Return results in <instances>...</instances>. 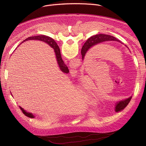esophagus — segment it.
Here are the masks:
<instances>
[{
    "mask_svg": "<svg viewBox=\"0 0 146 146\" xmlns=\"http://www.w3.org/2000/svg\"><path fill=\"white\" fill-rule=\"evenodd\" d=\"M70 73L71 75H72L73 76H77V74H78V71L76 69H71L70 71Z\"/></svg>",
    "mask_w": 146,
    "mask_h": 146,
    "instance_id": "34e87169",
    "label": "esophagus"
}]
</instances>
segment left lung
<instances>
[{
	"mask_svg": "<svg viewBox=\"0 0 146 146\" xmlns=\"http://www.w3.org/2000/svg\"><path fill=\"white\" fill-rule=\"evenodd\" d=\"M110 40H113V41H119V42L121 43V41L118 40L117 38H115L114 36L109 35H105V34H99L96 35L95 36H93L91 37H90L86 42L85 43L84 45L82 46V49H81V55H82V58L84 59V56L88 51L90 48H91L92 47H94V46L100 44L102 42H104V41H110ZM132 99V96L121 100L118 102L115 107V110L116 112L120 111L124 109L127 107V106L128 105L129 103L130 102L131 100Z\"/></svg>",
	"mask_w": 146,
	"mask_h": 146,
	"instance_id": "8db88e82",
	"label": "left lung"
}]
</instances>
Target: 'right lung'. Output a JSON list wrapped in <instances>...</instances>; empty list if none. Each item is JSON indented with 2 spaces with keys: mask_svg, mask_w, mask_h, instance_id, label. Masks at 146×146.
Masks as SVG:
<instances>
[{
  "mask_svg": "<svg viewBox=\"0 0 146 146\" xmlns=\"http://www.w3.org/2000/svg\"><path fill=\"white\" fill-rule=\"evenodd\" d=\"M37 40L43 41H44V42L48 44L54 50L58 64V65H59V68L61 70V71H62L64 73H68L69 72L68 68L66 66V65H65L63 60H62V59L61 55H60V51L59 46H58L56 43L52 38H51L48 36H45V35H38V36H32V37H28L27 38L24 40L22 43H23V42H24V41H26L27 40ZM21 44H22V43H21ZM19 108L21 110V111H23L24 114L27 117L32 118H35V116L32 113L27 112L25 110H24L22 108H21L20 106H19Z\"/></svg>",
  "mask_w": 146,
  "mask_h": 146,
  "instance_id": "right-lung-1",
  "label": "right lung"
}]
</instances>
